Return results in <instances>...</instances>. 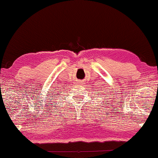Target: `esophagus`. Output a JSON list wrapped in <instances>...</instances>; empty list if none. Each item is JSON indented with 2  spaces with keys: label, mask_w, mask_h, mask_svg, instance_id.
Masks as SVG:
<instances>
[{
  "label": "esophagus",
  "mask_w": 158,
  "mask_h": 158,
  "mask_svg": "<svg viewBox=\"0 0 158 158\" xmlns=\"http://www.w3.org/2000/svg\"><path fill=\"white\" fill-rule=\"evenodd\" d=\"M81 82H82V81H81V80H79V81H78V83H79V84H81Z\"/></svg>",
  "instance_id": "esophagus-1"
}]
</instances>
